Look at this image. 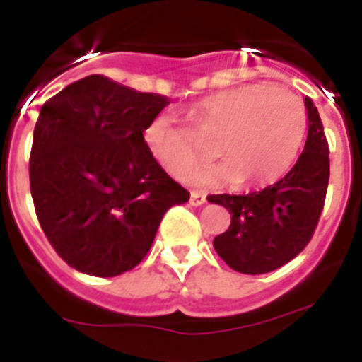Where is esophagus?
Instances as JSON below:
<instances>
[{
	"label": "esophagus",
	"instance_id": "esophagus-1",
	"mask_svg": "<svg viewBox=\"0 0 362 362\" xmlns=\"http://www.w3.org/2000/svg\"><path fill=\"white\" fill-rule=\"evenodd\" d=\"M206 203V197L203 196V194H199V192H192L190 194V204L192 206H201V204Z\"/></svg>",
	"mask_w": 362,
	"mask_h": 362
}]
</instances>
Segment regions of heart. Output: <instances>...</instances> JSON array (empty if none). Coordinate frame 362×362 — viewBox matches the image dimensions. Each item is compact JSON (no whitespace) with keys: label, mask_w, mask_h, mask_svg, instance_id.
I'll use <instances>...</instances> for the list:
<instances>
[{"label":"heart","mask_w":362,"mask_h":362,"mask_svg":"<svg viewBox=\"0 0 362 362\" xmlns=\"http://www.w3.org/2000/svg\"><path fill=\"white\" fill-rule=\"evenodd\" d=\"M192 116L201 132L219 134L214 152L221 165L204 166L194 179L206 187L232 181L235 188H246L276 181L288 170L306 136L303 101L272 83L206 95L192 107ZM145 143L156 161L181 181L203 159L190 137L166 116L150 121Z\"/></svg>","instance_id":"1"}]
</instances>
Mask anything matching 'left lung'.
Instances as JSON below:
<instances>
[{
    "mask_svg": "<svg viewBox=\"0 0 362 362\" xmlns=\"http://www.w3.org/2000/svg\"><path fill=\"white\" fill-rule=\"evenodd\" d=\"M305 107L308 136L288 174L246 196H209L210 203L232 214L228 230L214 239V248L239 274L277 270L299 255L315 232L330 179V150L312 99H305Z\"/></svg>",
    "mask_w": 362,
    "mask_h": 362,
    "instance_id": "1",
    "label": "left lung"
}]
</instances>
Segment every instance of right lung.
<instances>
[{
    "label": "right lung",
    "instance_id": "right-lung-1",
    "mask_svg": "<svg viewBox=\"0 0 362 362\" xmlns=\"http://www.w3.org/2000/svg\"><path fill=\"white\" fill-rule=\"evenodd\" d=\"M166 105V95L94 74L41 107L30 194L45 235L69 267L95 277L132 270L166 210L188 201L143 137Z\"/></svg>",
    "mask_w": 362,
    "mask_h": 362
}]
</instances>
